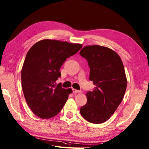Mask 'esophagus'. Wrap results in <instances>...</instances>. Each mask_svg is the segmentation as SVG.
Instances as JSON below:
<instances>
[{
    "label": "esophagus",
    "instance_id": "obj_1",
    "mask_svg": "<svg viewBox=\"0 0 149 149\" xmlns=\"http://www.w3.org/2000/svg\"><path fill=\"white\" fill-rule=\"evenodd\" d=\"M72 92H73L74 93H81L80 90H78L77 89H72Z\"/></svg>",
    "mask_w": 149,
    "mask_h": 149
}]
</instances>
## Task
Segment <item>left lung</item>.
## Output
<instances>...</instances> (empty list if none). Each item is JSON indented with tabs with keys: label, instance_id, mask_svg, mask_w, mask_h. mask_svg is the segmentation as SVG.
I'll return each instance as SVG.
<instances>
[{
	"label": "left lung",
	"instance_id": "8db88e82",
	"mask_svg": "<svg viewBox=\"0 0 149 149\" xmlns=\"http://www.w3.org/2000/svg\"><path fill=\"white\" fill-rule=\"evenodd\" d=\"M79 54L87 60L90 80L95 86L86 94L87 103L80 108L83 118L99 124L107 121L123 100L127 79L121 59L108 47L97 45L83 47Z\"/></svg>",
	"mask_w": 149,
	"mask_h": 149
}]
</instances>
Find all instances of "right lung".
<instances>
[{
  "label": "right lung",
  "mask_w": 149,
  "mask_h": 149,
  "mask_svg": "<svg viewBox=\"0 0 149 149\" xmlns=\"http://www.w3.org/2000/svg\"><path fill=\"white\" fill-rule=\"evenodd\" d=\"M82 45L56 40L38 41L28 50L21 70V84L28 106L37 116L49 119L62 109L72 93L56 85L61 67Z\"/></svg>",
  "instance_id": "right-lung-1"
}]
</instances>
